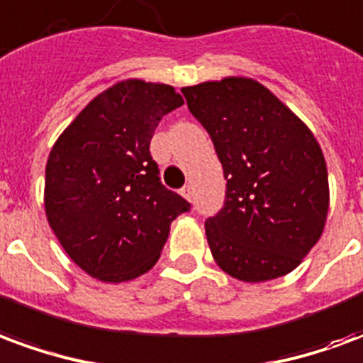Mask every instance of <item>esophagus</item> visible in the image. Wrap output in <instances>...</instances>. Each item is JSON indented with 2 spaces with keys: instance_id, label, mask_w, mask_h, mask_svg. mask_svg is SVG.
Returning <instances> with one entry per match:
<instances>
[{
  "instance_id": "1",
  "label": "esophagus",
  "mask_w": 363,
  "mask_h": 363,
  "mask_svg": "<svg viewBox=\"0 0 363 363\" xmlns=\"http://www.w3.org/2000/svg\"><path fill=\"white\" fill-rule=\"evenodd\" d=\"M181 194L184 198H186V200H192V186H190V184H186V186H182Z\"/></svg>"
}]
</instances>
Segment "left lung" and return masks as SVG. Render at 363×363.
I'll list each match as a JSON object with an SVG mask.
<instances>
[{"label": "left lung", "mask_w": 363, "mask_h": 363, "mask_svg": "<svg viewBox=\"0 0 363 363\" xmlns=\"http://www.w3.org/2000/svg\"><path fill=\"white\" fill-rule=\"evenodd\" d=\"M223 167L225 202L206 220L218 267L243 281L280 278L319 241L328 174L311 130L249 77L182 87Z\"/></svg>", "instance_id": "1"}]
</instances>
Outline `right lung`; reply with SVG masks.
<instances>
[{"label":"right lung","instance_id":"1","mask_svg":"<svg viewBox=\"0 0 363 363\" xmlns=\"http://www.w3.org/2000/svg\"><path fill=\"white\" fill-rule=\"evenodd\" d=\"M184 103L163 83L126 79L96 95L54 143L44 208L75 264L103 281H128L157 262L171 221L190 204L159 179L150 142Z\"/></svg>","mask_w":363,"mask_h":363}]
</instances>
